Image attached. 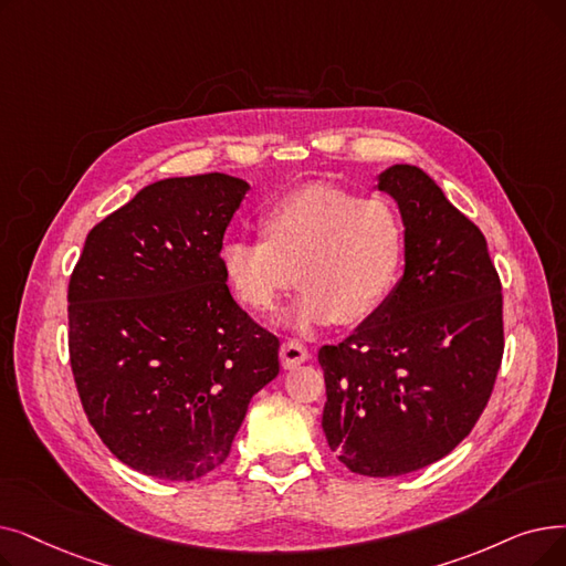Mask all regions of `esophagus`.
Here are the masks:
<instances>
[{
	"mask_svg": "<svg viewBox=\"0 0 566 566\" xmlns=\"http://www.w3.org/2000/svg\"><path fill=\"white\" fill-rule=\"evenodd\" d=\"M280 360H282V367L284 370H293V367H298L301 363L310 360V352L303 347L301 342L296 339H289L282 344L280 349Z\"/></svg>",
	"mask_w": 566,
	"mask_h": 566,
	"instance_id": "obj_1",
	"label": "esophagus"
}]
</instances>
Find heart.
I'll list each match as a JSON object with an SVG mask.
<instances>
[{
  "label": "heart",
  "instance_id": "1",
  "mask_svg": "<svg viewBox=\"0 0 566 566\" xmlns=\"http://www.w3.org/2000/svg\"><path fill=\"white\" fill-rule=\"evenodd\" d=\"M263 240L229 238L217 261L233 296L254 312H275L293 284L303 289L284 326L312 333L370 318L405 259V227L384 199H360L328 185H307L270 203Z\"/></svg>",
  "mask_w": 566,
  "mask_h": 566
}]
</instances>
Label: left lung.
<instances>
[{"label":"left lung","instance_id":"obj_1","mask_svg":"<svg viewBox=\"0 0 566 566\" xmlns=\"http://www.w3.org/2000/svg\"><path fill=\"white\" fill-rule=\"evenodd\" d=\"M398 203L402 277L381 307L318 365L331 451L363 476H400L472 432L504 352L502 286L483 233L419 166L381 170Z\"/></svg>","mask_w":566,"mask_h":566}]
</instances>
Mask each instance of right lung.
<instances>
[{
  "mask_svg": "<svg viewBox=\"0 0 566 566\" xmlns=\"http://www.w3.org/2000/svg\"><path fill=\"white\" fill-rule=\"evenodd\" d=\"M250 185L166 178L96 224L69 282V354L83 409L132 470L193 481L231 451L280 342L240 310L219 248Z\"/></svg>",
  "mask_w": 566,
  "mask_h": 566,
  "instance_id": "right-lung-1",
  "label": "right lung"
}]
</instances>
